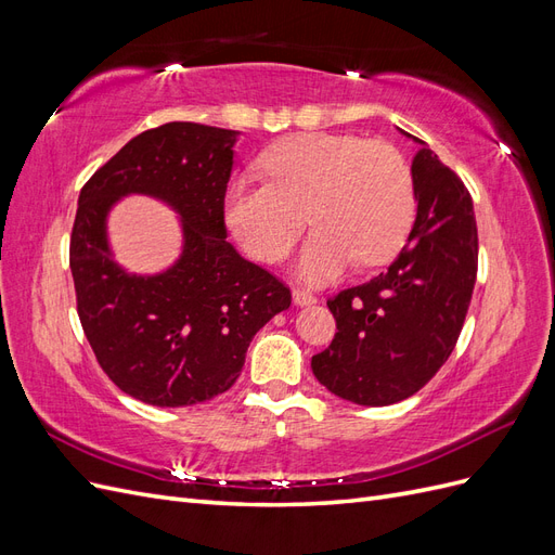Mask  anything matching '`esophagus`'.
Segmentation results:
<instances>
[{
	"instance_id": "1",
	"label": "esophagus",
	"mask_w": 555,
	"mask_h": 555,
	"mask_svg": "<svg viewBox=\"0 0 555 555\" xmlns=\"http://www.w3.org/2000/svg\"><path fill=\"white\" fill-rule=\"evenodd\" d=\"M292 300H294V306H298V308L317 304V298L310 292H306V289H294L292 292Z\"/></svg>"
}]
</instances>
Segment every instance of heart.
<instances>
[{"mask_svg": "<svg viewBox=\"0 0 555 555\" xmlns=\"http://www.w3.org/2000/svg\"><path fill=\"white\" fill-rule=\"evenodd\" d=\"M271 182L236 178L224 194V220L247 255L275 263L306 227L317 229L296 275L326 284L354 261L377 266L398 255L416 215L410 164L396 147L354 133H298L263 155Z\"/></svg>", "mask_w": 555, "mask_h": 555, "instance_id": "1", "label": "heart"}]
</instances>
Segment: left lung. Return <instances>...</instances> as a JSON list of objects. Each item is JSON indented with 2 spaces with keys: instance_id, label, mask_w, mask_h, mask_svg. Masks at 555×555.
Instances as JSON below:
<instances>
[{
  "instance_id": "1",
  "label": "left lung",
  "mask_w": 555,
  "mask_h": 555,
  "mask_svg": "<svg viewBox=\"0 0 555 555\" xmlns=\"http://www.w3.org/2000/svg\"><path fill=\"white\" fill-rule=\"evenodd\" d=\"M410 139L418 153L408 243L384 273L328 300L338 333L312 357V373L331 393L365 408L405 400L440 371L477 280L473 198L424 141Z\"/></svg>"
}]
</instances>
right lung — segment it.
I'll use <instances>...</instances> for the list:
<instances>
[{"label": "right lung", "instance_id": "obj_1", "mask_svg": "<svg viewBox=\"0 0 555 555\" xmlns=\"http://www.w3.org/2000/svg\"><path fill=\"white\" fill-rule=\"evenodd\" d=\"M241 131L169 122L131 139L80 190L69 263L78 317L104 373L155 408L231 389L257 331L292 294L227 241L224 194ZM127 195L179 215L181 255L159 274L114 261L107 217Z\"/></svg>", "mask_w": 555, "mask_h": 555}]
</instances>
